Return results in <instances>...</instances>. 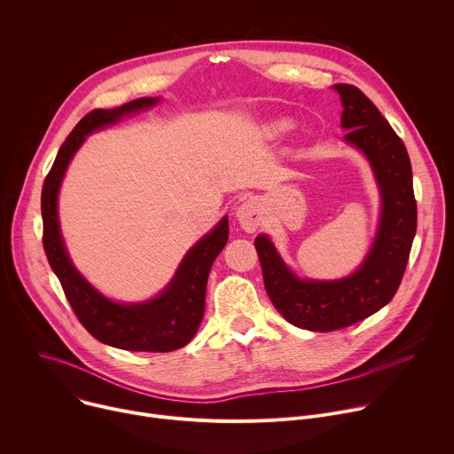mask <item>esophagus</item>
Listing matches in <instances>:
<instances>
[{
    "label": "esophagus",
    "instance_id": "esophagus-1",
    "mask_svg": "<svg viewBox=\"0 0 454 454\" xmlns=\"http://www.w3.org/2000/svg\"><path fill=\"white\" fill-rule=\"evenodd\" d=\"M237 221L242 230L247 233L256 231V228L262 224V207L254 198H247L242 201V205L237 208Z\"/></svg>",
    "mask_w": 454,
    "mask_h": 454
}]
</instances>
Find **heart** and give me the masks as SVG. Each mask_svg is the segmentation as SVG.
Listing matches in <instances>:
<instances>
[{
    "instance_id": "heart-1",
    "label": "heart",
    "mask_w": 454,
    "mask_h": 454,
    "mask_svg": "<svg viewBox=\"0 0 454 454\" xmlns=\"http://www.w3.org/2000/svg\"><path fill=\"white\" fill-rule=\"evenodd\" d=\"M286 127H287L286 121H273V123L270 125V131H271L273 135H278V133L286 131Z\"/></svg>"
}]
</instances>
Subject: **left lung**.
<instances>
[{
    "mask_svg": "<svg viewBox=\"0 0 454 454\" xmlns=\"http://www.w3.org/2000/svg\"><path fill=\"white\" fill-rule=\"evenodd\" d=\"M345 142L359 149L375 176L380 217L361 266L340 280L296 277L271 239H254L264 286L275 309L294 327L331 333L372 316L390 301L403 280L417 231V201L408 151L373 102L352 84H336Z\"/></svg>",
    "mask_w": 454,
    "mask_h": 454,
    "instance_id": "left-lung-1",
    "label": "left lung"
}]
</instances>
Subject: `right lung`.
<instances>
[{
  "mask_svg": "<svg viewBox=\"0 0 454 454\" xmlns=\"http://www.w3.org/2000/svg\"><path fill=\"white\" fill-rule=\"evenodd\" d=\"M158 102L160 97H144L114 109L88 113L60 145L41 193L44 253L74 312L95 340L131 352H172L196 336L205 314L210 268L228 242V217L224 215L188 249L176 275L158 296L138 303H120L98 293L74 266L60 235L57 198L64 174L88 135Z\"/></svg>",
  "mask_w": 454,
  "mask_h": 454,
  "instance_id": "right-lung-1",
  "label": "right lung"
}]
</instances>
